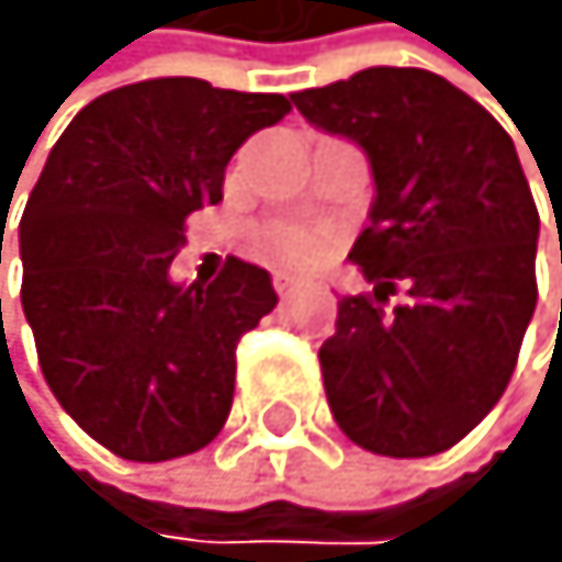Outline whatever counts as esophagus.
Wrapping results in <instances>:
<instances>
[{"mask_svg": "<svg viewBox=\"0 0 562 562\" xmlns=\"http://www.w3.org/2000/svg\"><path fill=\"white\" fill-rule=\"evenodd\" d=\"M272 286H276V294L283 297V294H290V290H297V279L286 276V272H276L272 276Z\"/></svg>", "mask_w": 562, "mask_h": 562, "instance_id": "34e87169", "label": "esophagus"}]
</instances>
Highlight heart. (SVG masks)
I'll return each instance as SVG.
<instances>
[{
  "label": "heart",
  "instance_id": "heart-1",
  "mask_svg": "<svg viewBox=\"0 0 562 562\" xmlns=\"http://www.w3.org/2000/svg\"><path fill=\"white\" fill-rule=\"evenodd\" d=\"M327 238L305 224H268L257 238V254L283 268H308L324 257Z\"/></svg>",
  "mask_w": 562,
  "mask_h": 562
}]
</instances>
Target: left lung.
I'll return each instance as SVG.
<instances>
[{
  "instance_id": "left-lung-1",
  "label": "left lung",
  "mask_w": 562,
  "mask_h": 562,
  "mask_svg": "<svg viewBox=\"0 0 562 562\" xmlns=\"http://www.w3.org/2000/svg\"><path fill=\"white\" fill-rule=\"evenodd\" d=\"M290 99L353 139L375 180L349 249L375 290L341 297L319 346L330 416L379 457L446 452L501 401L538 305L541 216L512 135L427 69L375 65Z\"/></svg>"
}]
</instances>
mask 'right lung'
<instances>
[{
	"label": "right lung",
	"mask_w": 562,
	"mask_h": 562,
	"mask_svg": "<svg viewBox=\"0 0 562 562\" xmlns=\"http://www.w3.org/2000/svg\"><path fill=\"white\" fill-rule=\"evenodd\" d=\"M286 113L283 94L194 76L127 83L72 116L32 187L24 319L54 397L116 457L161 463L221 435L238 338L279 301L272 276L227 257L213 283L180 286L168 265L187 216L224 198L232 154Z\"/></svg>",
	"instance_id": "obj_1"
}]
</instances>
